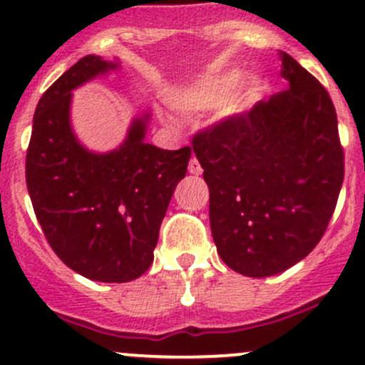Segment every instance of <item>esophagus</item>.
I'll use <instances>...</instances> for the list:
<instances>
[{
	"mask_svg": "<svg viewBox=\"0 0 365 365\" xmlns=\"http://www.w3.org/2000/svg\"><path fill=\"white\" fill-rule=\"evenodd\" d=\"M189 173L190 175H201L202 173V168H201V164H199V160L195 159V157H192V159H190V163H189Z\"/></svg>",
	"mask_w": 365,
	"mask_h": 365,
	"instance_id": "1",
	"label": "esophagus"
}]
</instances>
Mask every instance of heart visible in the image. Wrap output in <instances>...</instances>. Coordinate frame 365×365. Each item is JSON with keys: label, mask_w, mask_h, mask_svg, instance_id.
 I'll return each instance as SVG.
<instances>
[{"label": "heart", "mask_w": 365, "mask_h": 365, "mask_svg": "<svg viewBox=\"0 0 365 365\" xmlns=\"http://www.w3.org/2000/svg\"><path fill=\"white\" fill-rule=\"evenodd\" d=\"M247 71L240 68L205 73L180 83L171 91L170 106L185 115H201L224 110L227 117H240L255 108L267 94V82L253 76L242 88ZM242 89L240 90L239 87Z\"/></svg>", "instance_id": "heart-1"}]
</instances>
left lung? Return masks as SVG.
Instances as JSON below:
<instances>
[{
	"instance_id": "1",
	"label": "left lung",
	"mask_w": 365,
	"mask_h": 365,
	"mask_svg": "<svg viewBox=\"0 0 365 365\" xmlns=\"http://www.w3.org/2000/svg\"><path fill=\"white\" fill-rule=\"evenodd\" d=\"M279 59L285 91L192 140L218 255L250 278L282 273L317 247L344 176L327 91L289 53Z\"/></svg>"
}]
</instances>
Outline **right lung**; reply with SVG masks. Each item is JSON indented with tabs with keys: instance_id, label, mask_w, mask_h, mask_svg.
<instances>
[{
	"instance_id": "right-lung-1",
	"label": "right lung",
	"mask_w": 365,
	"mask_h": 365,
	"mask_svg": "<svg viewBox=\"0 0 365 365\" xmlns=\"http://www.w3.org/2000/svg\"><path fill=\"white\" fill-rule=\"evenodd\" d=\"M120 70V61L82 57L38 101L26 155V182L52 250L86 278L124 283L153 262L171 195L185 176L190 148L164 150L145 141L150 112L131 120L124 141L89 150L71 125L73 91Z\"/></svg>"
}]
</instances>
